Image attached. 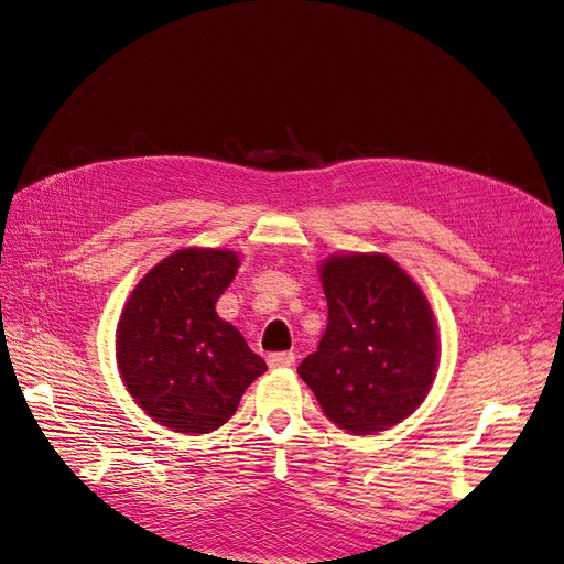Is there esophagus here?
Listing matches in <instances>:
<instances>
[{
  "label": "esophagus",
  "instance_id": "obj_1",
  "mask_svg": "<svg viewBox=\"0 0 564 564\" xmlns=\"http://www.w3.org/2000/svg\"><path fill=\"white\" fill-rule=\"evenodd\" d=\"M267 362L271 369L279 367H293L295 365V352H273L267 357Z\"/></svg>",
  "mask_w": 564,
  "mask_h": 564
}]
</instances>
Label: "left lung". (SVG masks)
Returning <instances> with one entry per match:
<instances>
[{
  "instance_id": "8db88e82",
  "label": "left lung",
  "mask_w": 564,
  "mask_h": 564,
  "mask_svg": "<svg viewBox=\"0 0 564 564\" xmlns=\"http://www.w3.org/2000/svg\"><path fill=\"white\" fill-rule=\"evenodd\" d=\"M328 324L297 373L324 414L355 436L400 424L438 371V326L424 291L381 252L330 254L319 264Z\"/></svg>"
}]
</instances>
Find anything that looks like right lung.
<instances>
[{"label":"right lung","mask_w":564,"mask_h":564,"mask_svg":"<svg viewBox=\"0 0 564 564\" xmlns=\"http://www.w3.org/2000/svg\"><path fill=\"white\" fill-rule=\"evenodd\" d=\"M240 257L226 248H183L154 264L128 295L117 326L126 391L154 422L209 433L267 371L240 330L216 314Z\"/></svg>","instance_id":"add662e5"}]
</instances>
